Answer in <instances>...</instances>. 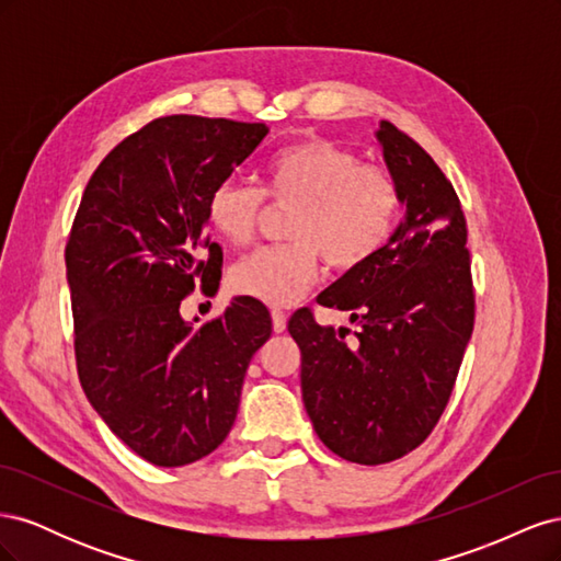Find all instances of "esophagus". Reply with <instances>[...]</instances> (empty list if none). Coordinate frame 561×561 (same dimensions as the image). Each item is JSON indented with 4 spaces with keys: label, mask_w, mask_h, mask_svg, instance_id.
Instances as JSON below:
<instances>
[{
    "label": "esophagus",
    "mask_w": 561,
    "mask_h": 561,
    "mask_svg": "<svg viewBox=\"0 0 561 561\" xmlns=\"http://www.w3.org/2000/svg\"><path fill=\"white\" fill-rule=\"evenodd\" d=\"M271 322H274V332H285L287 316L283 311H271Z\"/></svg>",
    "instance_id": "obj_1"
}]
</instances>
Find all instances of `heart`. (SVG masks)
Here are the masks:
<instances>
[{
  "mask_svg": "<svg viewBox=\"0 0 561 561\" xmlns=\"http://www.w3.org/2000/svg\"><path fill=\"white\" fill-rule=\"evenodd\" d=\"M264 196L290 206L283 245L254 250L231 268V290L268 307H290L318 276L320 257L336 271L367 264L390 241L400 190L388 171L322 138L278 149L264 163L262 192L219 182L206 198L210 229L229 245L250 241Z\"/></svg>",
  "mask_w": 561,
  "mask_h": 561,
  "instance_id": "obj_1",
  "label": "heart"
}]
</instances>
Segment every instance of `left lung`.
I'll return each mask as SVG.
<instances>
[{
    "label": "left lung",
    "mask_w": 561,
    "mask_h": 561,
    "mask_svg": "<svg viewBox=\"0 0 561 561\" xmlns=\"http://www.w3.org/2000/svg\"><path fill=\"white\" fill-rule=\"evenodd\" d=\"M375 135L404 217L379 254L318 295L360 330L346 342V328L318 325L309 309L287 322L313 431L363 466L396 461L431 435L474 320L466 217L451 182L393 124Z\"/></svg>",
    "instance_id": "left-lung-1"
}]
</instances>
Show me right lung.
Instances as JSON below:
<instances>
[{"label":"right lung","instance_id":"right-lung-1","mask_svg":"<svg viewBox=\"0 0 561 561\" xmlns=\"http://www.w3.org/2000/svg\"><path fill=\"white\" fill-rule=\"evenodd\" d=\"M266 133L229 118H154L98 165L65 248L83 393L124 445L161 468L225 443L248 365L271 336L268 311L250 297L206 325L180 313L198 283L215 290L222 266L206 198Z\"/></svg>","mask_w":561,"mask_h":561}]
</instances>
